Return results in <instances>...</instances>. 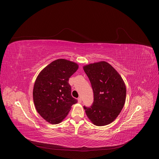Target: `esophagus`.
Here are the masks:
<instances>
[{
    "instance_id": "obj_1",
    "label": "esophagus",
    "mask_w": 159,
    "mask_h": 159,
    "mask_svg": "<svg viewBox=\"0 0 159 159\" xmlns=\"http://www.w3.org/2000/svg\"><path fill=\"white\" fill-rule=\"evenodd\" d=\"M78 102H79V103H81V102H82V99H81V98H78Z\"/></svg>"
}]
</instances>
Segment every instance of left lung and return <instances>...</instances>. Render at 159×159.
<instances>
[{
  "mask_svg": "<svg viewBox=\"0 0 159 159\" xmlns=\"http://www.w3.org/2000/svg\"><path fill=\"white\" fill-rule=\"evenodd\" d=\"M94 93L90 107L84 106L88 118L96 126H105L114 121L126 101L125 84L118 72L109 63L102 61L83 66Z\"/></svg>",
  "mask_w": 159,
  "mask_h": 159,
  "instance_id": "1",
  "label": "left lung"
}]
</instances>
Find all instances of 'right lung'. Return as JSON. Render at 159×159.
I'll use <instances>...</instances> for the list:
<instances>
[{"mask_svg":"<svg viewBox=\"0 0 159 159\" xmlns=\"http://www.w3.org/2000/svg\"><path fill=\"white\" fill-rule=\"evenodd\" d=\"M78 64L58 59L40 72L34 82L33 96L39 115L51 124L61 123L77 100L71 95L69 78L77 70Z\"/></svg>","mask_w":159,"mask_h":159,"instance_id":"obj_1","label":"right lung"}]
</instances>
